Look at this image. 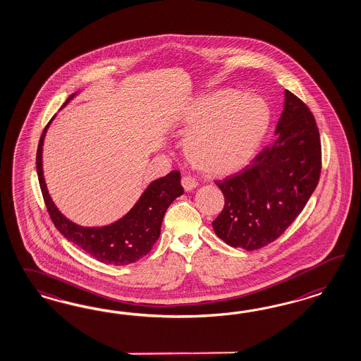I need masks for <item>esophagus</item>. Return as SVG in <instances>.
Here are the masks:
<instances>
[{
  "mask_svg": "<svg viewBox=\"0 0 361 361\" xmlns=\"http://www.w3.org/2000/svg\"><path fill=\"white\" fill-rule=\"evenodd\" d=\"M181 184L184 186V189H185L186 192H190V190H193V189L196 188L198 183H197L195 177H192V176H184V177L181 178Z\"/></svg>",
  "mask_w": 361,
  "mask_h": 361,
  "instance_id": "1",
  "label": "esophagus"
}]
</instances>
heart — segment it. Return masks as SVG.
<instances>
[{
	"instance_id": "obj_1",
	"label": "heart",
	"mask_w": 361,
	"mask_h": 361,
	"mask_svg": "<svg viewBox=\"0 0 361 361\" xmlns=\"http://www.w3.org/2000/svg\"><path fill=\"white\" fill-rule=\"evenodd\" d=\"M270 111L262 98L224 90L200 97L183 112L184 152L197 169L230 175L246 164L262 140Z\"/></svg>"
}]
</instances>
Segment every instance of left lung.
Wrapping results in <instances>:
<instances>
[{"mask_svg":"<svg viewBox=\"0 0 361 361\" xmlns=\"http://www.w3.org/2000/svg\"><path fill=\"white\" fill-rule=\"evenodd\" d=\"M271 144L242 171L214 181L225 205L213 221L221 240L247 252L283 234L306 207L322 172V144L312 112L291 91Z\"/></svg>","mask_w":361,"mask_h":361,"instance_id":"obj_1","label":"left lung"}]
</instances>
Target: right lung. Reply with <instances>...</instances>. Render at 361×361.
<instances>
[{
    "label": "right lung",
    "mask_w": 361,
    "mask_h": 361,
    "mask_svg": "<svg viewBox=\"0 0 361 361\" xmlns=\"http://www.w3.org/2000/svg\"><path fill=\"white\" fill-rule=\"evenodd\" d=\"M74 95L68 97L65 104ZM63 104V106H65ZM54 119V118H53ZM51 119V121H53ZM51 121L47 123L37 149V173L39 180L44 205L55 228L59 230L66 240L73 242L92 258L106 264L124 266L136 262L151 252L153 245L160 237L161 222L165 212L176 198L184 193L181 186V175L178 171L153 181L145 189L137 204L123 219L103 228H83L68 221L55 208L49 196L42 172V145L44 133Z\"/></svg>",
    "instance_id": "add662e5"
}]
</instances>
